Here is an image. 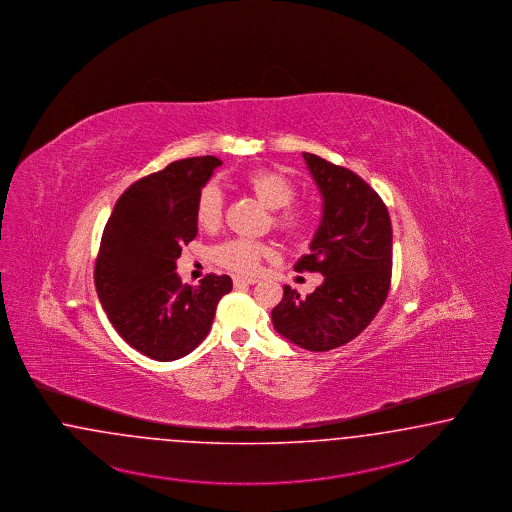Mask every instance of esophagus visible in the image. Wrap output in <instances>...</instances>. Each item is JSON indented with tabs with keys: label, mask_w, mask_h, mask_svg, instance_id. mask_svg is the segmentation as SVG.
<instances>
[{
	"label": "esophagus",
	"mask_w": 512,
	"mask_h": 512,
	"mask_svg": "<svg viewBox=\"0 0 512 512\" xmlns=\"http://www.w3.org/2000/svg\"><path fill=\"white\" fill-rule=\"evenodd\" d=\"M257 278H244V276H234V285H255Z\"/></svg>",
	"instance_id": "1"
}]
</instances>
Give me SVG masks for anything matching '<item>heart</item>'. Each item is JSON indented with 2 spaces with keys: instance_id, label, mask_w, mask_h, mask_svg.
<instances>
[{
  "instance_id": "obj_1",
  "label": "heart",
  "mask_w": 512,
  "mask_h": 512,
  "mask_svg": "<svg viewBox=\"0 0 512 512\" xmlns=\"http://www.w3.org/2000/svg\"><path fill=\"white\" fill-rule=\"evenodd\" d=\"M246 185L270 210H282L285 206H289L295 198V185L280 172H270V170L251 172L246 176ZM194 215H196V223L202 229H215L221 223L223 191L215 181L206 183L200 189L198 198H196ZM304 223H306L304 213L293 210V208L283 210L276 217V225L280 229L289 230V232L302 229ZM266 253H268V247L263 242L234 236V238H229L213 247L212 259L217 265L232 270V272L251 274L257 270L261 257H265Z\"/></svg>"
}]
</instances>
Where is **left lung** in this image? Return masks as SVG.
<instances>
[{
    "label": "left lung",
    "mask_w": 512,
    "mask_h": 512,
    "mask_svg": "<svg viewBox=\"0 0 512 512\" xmlns=\"http://www.w3.org/2000/svg\"><path fill=\"white\" fill-rule=\"evenodd\" d=\"M323 198L321 223L295 270L319 272L323 283L300 297L283 285L272 310L274 329L310 352H329L359 335L388 297L391 221L382 198L352 170L302 153Z\"/></svg>",
    "instance_id": "1"
}]
</instances>
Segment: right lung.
<instances>
[{
  "label": "right lung",
  "instance_id": "obj_1",
  "mask_svg": "<svg viewBox=\"0 0 512 512\" xmlns=\"http://www.w3.org/2000/svg\"><path fill=\"white\" fill-rule=\"evenodd\" d=\"M221 164L212 155L176 160L130 185L107 219L94 268L98 299L124 342L155 361L193 352L232 289L229 276L183 285L176 272L181 247L198 232V193Z\"/></svg>",
  "mask_w": 512,
  "mask_h": 512
}]
</instances>
